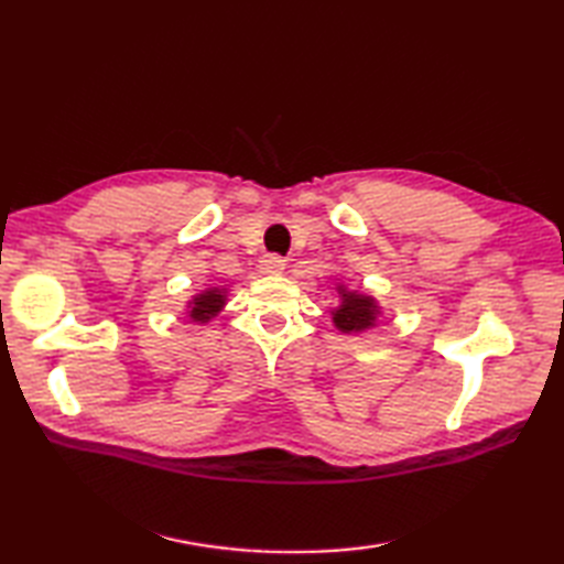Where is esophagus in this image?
<instances>
[{
    "label": "esophagus",
    "mask_w": 564,
    "mask_h": 564,
    "mask_svg": "<svg viewBox=\"0 0 564 564\" xmlns=\"http://www.w3.org/2000/svg\"><path fill=\"white\" fill-rule=\"evenodd\" d=\"M285 269V259L279 254H267L259 261V271L261 273H281Z\"/></svg>",
    "instance_id": "34e87169"
}]
</instances>
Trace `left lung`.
Segmentation results:
<instances>
[{
	"label": "left lung",
	"mask_w": 564,
	"mask_h": 564,
	"mask_svg": "<svg viewBox=\"0 0 564 564\" xmlns=\"http://www.w3.org/2000/svg\"><path fill=\"white\" fill-rule=\"evenodd\" d=\"M376 322V305L370 297L341 291V307L334 310V325L341 332H361Z\"/></svg>",
	"instance_id": "obj_1"
}]
</instances>
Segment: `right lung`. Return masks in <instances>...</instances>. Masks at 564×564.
<instances>
[{
  "label": "right lung",
  "instance_id": "obj_1",
  "mask_svg": "<svg viewBox=\"0 0 564 564\" xmlns=\"http://www.w3.org/2000/svg\"><path fill=\"white\" fill-rule=\"evenodd\" d=\"M223 305H225V295L220 291L200 293L198 297H194V305H191V319L206 322L215 317V313H220Z\"/></svg>",
  "mask_w": 564,
  "mask_h": 564
}]
</instances>
